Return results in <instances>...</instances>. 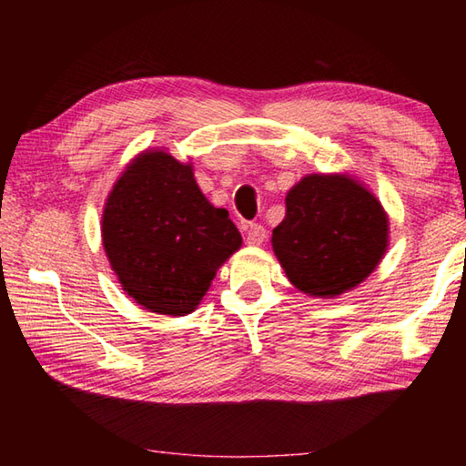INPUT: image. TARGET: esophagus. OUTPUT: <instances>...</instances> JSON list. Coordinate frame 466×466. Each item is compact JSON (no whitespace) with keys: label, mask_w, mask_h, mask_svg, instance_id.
I'll return each instance as SVG.
<instances>
[{"label":"esophagus","mask_w":466,"mask_h":466,"mask_svg":"<svg viewBox=\"0 0 466 466\" xmlns=\"http://www.w3.org/2000/svg\"><path fill=\"white\" fill-rule=\"evenodd\" d=\"M267 238V230L261 224H250L247 228V242L252 244V247H261Z\"/></svg>","instance_id":"obj_1"}]
</instances>
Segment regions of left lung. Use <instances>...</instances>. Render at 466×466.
I'll list each match as a JSON object with an SVG mask.
<instances>
[{
	"label": "left lung",
	"instance_id": "8db88e82",
	"mask_svg": "<svg viewBox=\"0 0 466 466\" xmlns=\"http://www.w3.org/2000/svg\"><path fill=\"white\" fill-rule=\"evenodd\" d=\"M273 252L288 279L309 296L335 298L376 269L389 247V218L350 175H309L289 188Z\"/></svg>",
	"mask_w": 466,
	"mask_h": 466
}]
</instances>
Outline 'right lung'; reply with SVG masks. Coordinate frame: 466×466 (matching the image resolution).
Instances as JSON below:
<instances>
[{"label": "right lung", "mask_w": 466, "mask_h": 466, "mask_svg": "<svg viewBox=\"0 0 466 466\" xmlns=\"http://www.w3.org/2000/svg\"><path fill=\"white\" fill-rule=\"evenodd\" d=\"M242 236L197 187L191 164L147 149L125 168L102 211V247L123 289L149 312L199 306Z\"/></svg>", "instance_id": "obj_1"}]
</instances>
